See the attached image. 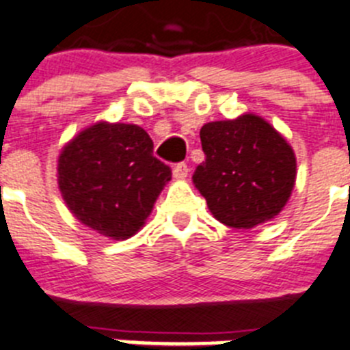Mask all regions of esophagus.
I'll list each match as a JSON object with an SVG mask.
<instances>
[{
	"label": "esophagus",
	"mask_w": 350,
	"mask_h": 350,
	"mask_svg": "<svg viewBox=\"0 0 350 350\" xmlns=\"http://www.w3.org/2000/svg\"><path fill=\"white\" fill-rule=\"evenodd\" d=\"M188 172H190V169H188L187 163H178V165H174L172 174H174L176 179H185L188 176Z\"/></svg>",
	"instance_id": "34e87169"
}]
</instances>
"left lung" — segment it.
I'll use <instances>...</instances> for the list:
<instances>
[{
  "instance_id": "1",
  "label": "left lung",
  "mask_w": 350,
  "mask_h": 350,
  "mask_svg": "<svg viewBox=\"0 0 350 350\" xmlns=\"http://www.w3.org/2000/svg\"><path fill=\"white\" fill-rule=\"evenodd\" d=\"M200 141L206 160L191 179L219 223L250 230L284 209L297 183V157L263 116L209 122Z\"/></svg>"
}]
</instances>
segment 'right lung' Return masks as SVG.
Listing matches in <instances>:
<instances>
[{
	"mask_svg": "<svg viewBox=\"0 0 350 350\" xmlns=\"http://www.w3.org/2000/svg\"><path fill=\"white\" fill-rule=\"evenodd\" d=\"M169 165L153 157L144 129L96 122L62 146L57 185L75 218L113 241L136 235L152 214Z\"/></svg>",
	"mask_w": 350,
	"mask_h": 350,
	"instance_id": "add662e5",
	"label": "right lung"
}]
</instances>
